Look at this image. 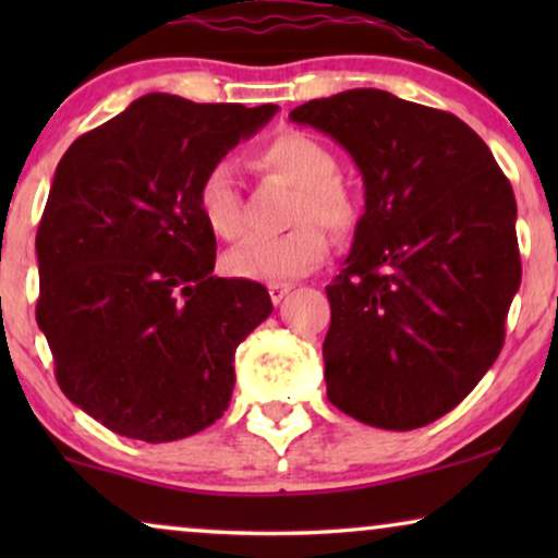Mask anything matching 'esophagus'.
I'll use <instances>...</instances> for the list:
<instances>
[{"mask_svg": "<svg viewBox=\"0 0 558 558\" xmlns=\"http://www.w3.org/2000/svg\"><path fill=\"white\" fill-rule=\"evenodd\" d=\"M289 292H292V287H289V284H269V296H271L274 304L284 302Z\"/></svg>", "mask_w": 558, "mask_h": 558, "instance_id": "esophagus-1", "label": "esophagus"}]
</instances>
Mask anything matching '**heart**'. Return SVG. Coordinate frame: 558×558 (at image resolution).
I'll use <instances>...</instances> for the list:
<instances>
[{
  "instance_id": "heart-1",
  "label": "heart",
  "mask_w": 558,
  "mask_h": 558,
  "mask_svg": "<svg viewBox=\"0 0 558 558\" xmlns=\"http://www.w3.org/2000/svg\"><path fill=\"white\" fill-rule=\"evenodd\" d=\"M258 170L274 172L296 187L287 233L251 235L228 251V274L248 281H289L315 271L325 262L330 241L315 220L335 233H348L357 220V205L338 180V157L312 134L279 132L251 155ZM197 213L218 239L235 241L243 233V203L231 162H213L197 185Z\"/></svg>"
}]
</instances>
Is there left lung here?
I'll list each match as a JSON object with an SVG mask.
<instances>
[{
	"mask_svg": "<svg viewBox=\"0 0 558 558\" xmlns=\"http://www.w3.org/2000/svg\"><path fill=\"white\" fill-rule=\"evenodd\" d=\"M289 119L332 136L365 187L345 269L327 287V399L378 429L437 422L506 340L521 287L513 187L462 119L388 90L315 98Z\"/></svg>",
	"mask_w": 558,
	"mask_h": 558,
	"instance_id": "left-lung-1",
	"label": "left lung"
}]
</instances>
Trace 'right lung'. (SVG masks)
Listing matches in <instances>:
<instances>
[{
  "mask_svg": "<svg viewBox=\"0 0 558 558\" xmlns=\"http://www.w3.org/2000/svg\"><path fill=\"white\" fill-rule=\"evenodd\" d=\"M279 106L147 94L75 140L37 228V325L75 407L129 439L203 432L231 403L235 348L266 287L213 277L197 185Z\"/></svg>",
  "mask_w": 558,
  "mask_h": 558,
  "instance_id": "right-lung-1",
  "label": "right lung"
}]
</instances>
